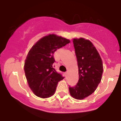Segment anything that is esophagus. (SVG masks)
Listing matches in <instances>:
<instances>
[{
  "label": "esophagus",
  "instance_id": "1",
  "mask_svg": "<svg viewBox=\"0 0 121 121\" xmlns=\"http://www.w3.org/2000/svg\"><path fill=\"white\" fill-rule=\"evenodd\" d=\"M68 71H66V72L65 73V77H67V76H68Z\"/></svg>",
  "mask_w": 121,
  "mask_h": 121
}]
</instances>
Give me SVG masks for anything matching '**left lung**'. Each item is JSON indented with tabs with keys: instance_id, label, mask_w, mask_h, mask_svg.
<instances>
[{
	"instance_id": "8db88e82",
	"label": "left lung",
	"mask_w": 121,
	"mask_h": 121,
	"mask_svg": "<svg viewBox=\"0 0 121 121\" xmlns=\"http://www.w3.org/2000/svg\"><path fill=\"white\" fill-rule=\"evenodd\" d=\"M73 45L79 68V81L74 86H69L70 95L83 99L96 90L103 73V64L99 53L90 40L73 39Z\"/></svg>"
}]
</instances>
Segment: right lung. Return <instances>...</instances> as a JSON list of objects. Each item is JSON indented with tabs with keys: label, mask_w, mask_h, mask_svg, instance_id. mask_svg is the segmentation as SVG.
<instances>
[{
	"label": "right lung",
	"mask_w": 121,
	"mask_h": 121,
	"mask_svg": "<svg viewBox=\"0 0 121 121\" xmlns=\"http://www.w3.org/2000/svg\"><path fill=\"white\" fill-rule=\"evenodd\" d=\"M70 42L61 36L48 35L38 40L28 53L25 73L30 88L37 96L47 98L53 96L57 83L64 78L54 68L53 54Z\"/></svg>",
	"instance_id": "1"
}]
</instances>
